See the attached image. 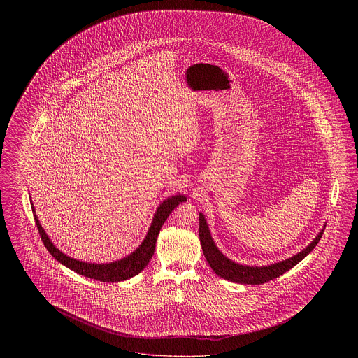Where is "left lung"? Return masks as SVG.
Masks as SVG:
<instances>
[{"label":"left lung","instance_id":"left-lung-1","mask_svg":"<svg viewBox=\"0 0 358 358\" xmlns=\"http://www.w3.org/2000/svg\"><path fill=\"white\" fill-rule=\"evenodd\" d=\"M200 229H199V236H200V243L203 247L205 259L212 267V270L217 273L222 279L235 282V283H241V285H263L275 278L287 273L294 266H296L302 259H305L318 244V241L322 238L324 227L321 229V232L317 235L305 250L298 252L296 255L291 256L286 260L273 263L270 266H262V267H254V266H243L232 262L227 256L222 255V251L216 247L213 238L210 236L209 227L206 224L204 215L200 213Z\"/></svg>","mask_w":358,"mask_h":358}]
</instances>
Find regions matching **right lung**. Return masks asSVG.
<instances>
[{
    "instance_id": "1",
    "label": "right lung",
    "mask_w": 358,
    "mask_h": 358,
    "mask_svg": "<svg viewBox=\"0 0 358 358\" xmlns=\"http://www.w3.org/2000/svg\"><path fill=\"white\" fill-rule=\"evenodd\" d=\"M184 201H187V197L182 194H176V196H171L169 199L164 200L155 210L153 222L148 231L146 238H143V241L141 243V245L136 248V251L120 260L113 262V263H103V264H94V263L76 260L71 256L63 254L59 248H56L53 245L51 238H48V235L45 234L44 228L40 225V222L34 213V204L31 205H32L34 222L37 225L41 240H43L45 248L50 251V254L59 263H62L63 266L69 267V270H72L79 275H83L85 278L107 282V283H114V282H122V280L136 276L148 266V263L150 262V259L153 256L155 243H157L158 234L161 231V227L164 225V222H166V219L174 210V208Z\"/></svg>"
}]
</instances>
